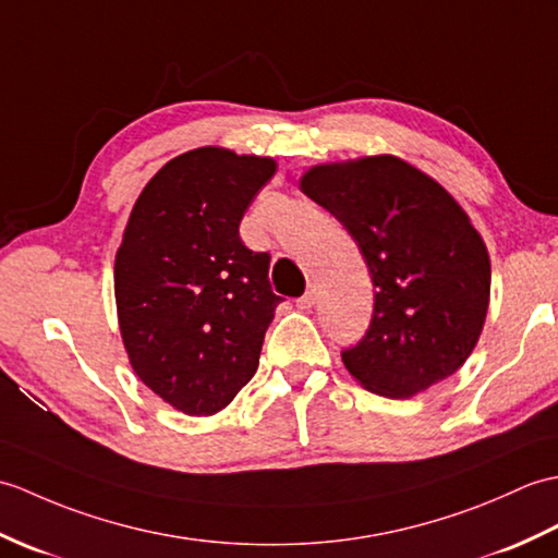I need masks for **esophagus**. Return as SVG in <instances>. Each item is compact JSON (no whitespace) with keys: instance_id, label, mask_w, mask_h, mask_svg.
I'll use <instances>...</instances> for the list:
<instances>
[{"instance_id":"obj_1","label":"esophagus","mask_w":558,"mask_h":558,"mask_svg":"<svg viewBox=\"0 0 558 558\" xmlns=\"http://www.w3.org/2000/svg\"><path fill=\"white\" fill-rule=\"evenodd\" d=\"M295 303H299L301 311H307V307H313L317 303V287H307V291L303 293V299H299Z\"/></svg>"}]
</instances>
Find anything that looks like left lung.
Returning <instances> with one entry per match:
<instances>
[{"mask_svg":"<svg viewBox=\"0 0 558 558\" xmlns=\"http://www.w3.org/2000/svg\"><path fill=\"white\" fill-rule=\"evenodd\" d=\"M301 191L361 247L375 287L363 341L341 361L387 399H411L461 367L485 327L492 265L465 209L393 155L311 167Z\"/></svg>","mask_w":558,"mask_h":558,"instance_id":"8db88e82","label":"left lung"}]
</instances>
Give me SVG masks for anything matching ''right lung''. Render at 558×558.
Returning a JSON list of instances; mask_svg holds the SVG:
<instances>
[{
	"instance_id": "right-lung-1",
	"label": "right lung",
	"mask_w": 558,
	"mask_h": 558,
	"mask_svg": "<svg viewBox=\"0 0 558 558\" xmlns=\"http://www.w3.org/2000/svg\"><path fill=\"white\" fill-rule=\"evenodd\" d=\"M271 157L195 147L147 181L114 259L117 315L133 373L185 415H215L253 379L281 295L269 255L239 225L275 177Z\"/></svg>"
}]
</instances>
